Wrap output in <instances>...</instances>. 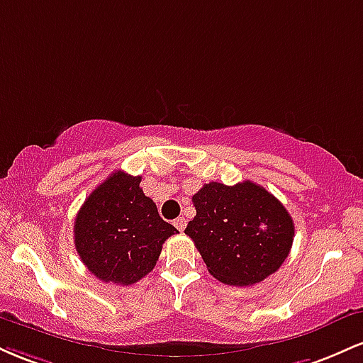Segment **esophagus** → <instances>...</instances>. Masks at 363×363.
I'll list each match as a JSON object with an SVG mask.
<instances>
[{
  "instance_id": "esophagus-1",
  "label": "esophagus",
  "mask_w": 363,
  "mask_h": 363,
  "mask_svg": "<svg viewBox=\"0 0 363 363\" xmlns=\"http://www.w3.org/2000/svg\"><path fill=\"white\" fill-rule=\"evenodd\" d=\"M174 225H176V228H177V230H184V228H186V225H187V220L184 218V216H179V218H176V220H174Z\"/></svg>"
}]
</instances>
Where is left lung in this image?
<instances>
[{
	"label": "left lung",
	"instance_id": "1",
	"mask_svg": "<svg viewBox=\"0 0 363 363\" xmlns=\"http://www.w3.org/2000/svg\"><path fill=\"white\" fill-rule=\"evenodd\" d=\"M196 216L184 234L194 240L206 268L227 285H256L289 256L294 220L272 193L242 181L210 182L193 196Z\"/></svg>",
	"mask_w": 363,
	"mask_h": 363
}]
</instances>
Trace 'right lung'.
I'll return each instance as SVG.
<instances>
[{
    "instance_id": "add662e5",
    "label": "right lung",
    "mask_w": 363,
    "mask_h": 363,
    "mask_svg": "<svg viewBox=\"0 0 363 363\" xmlns=\"http://www.w3.org/2000/svg\"><path fill=\"white\" fill-rule=\"evenodd\" d=\"M141 177L116 170L91 191L74 220V247L99 280L131 285L155 268L162 244L179 234L160 218Z\"/></svg>"
}]
</instances>
